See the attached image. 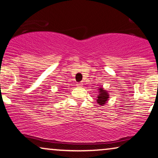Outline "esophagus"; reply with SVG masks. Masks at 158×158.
<instances>
[{
    "mask_svg": "<svg viewBox=\"0 0 158 158\" xmlns=\"http://www.w3.org/2000/svg\"><path fill=\"white\" fill-rule=\"evenodd\" d=\"M77 86H78V87H82V86H83V84L80 82V83H77Z\"/></svg>",
    "mask_w": 158,
    "mask_h": 158,
    "instance_id": "esophagus-1",
    "label": "esophagus"
}]
</instances>
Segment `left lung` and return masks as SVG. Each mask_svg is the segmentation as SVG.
Wrapping results in <instances>:
<instances>
[{
  "label": "left lung",
  "instance_id": "obj_1",
  "mask_svg": "<svg viewBox=\"0 0 158 158\" xmlns=\"http://www.w3.org/2000/svg\"><path fill=\"white\" fill-rule=\"evenodd\" d=\"M98 89L99 94L97 97V102L99 105L104 106V104L107 103L109 98H110V94H109L107 91L104 89L102 86L99 87Z\"/></svg>",
  "mask_w": 158,
  "mask_h": 158
}]
</instances>
